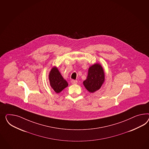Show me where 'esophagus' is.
Returning a JSON list of instances; mask_svg holds the SVG:
<instances>
[{"label":"esophagus","mask_w":149,"mask_h":149,"mask_svg":"<svg viewBox=\"0 0 149 149\" xmlns=\"http://www.w3.org/2000/svg\"><path fill=\"white\" fill-rule=\"evenodd\" d=\"M71 83L72 84H76L77 83V81L75 80H72L71 81Z\"/></svg>","instance_id":"34e87169"}]
</instances>
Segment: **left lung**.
<instances>
[{
	"label": "left lung",
	"instance_id": "1",
	"mask_svg": "<svg viewBox=\"0 0 149 149\" xmlns=\"http://www.w3.org/2000/svg\"><path fill=\"white\" fill-rule=\"evenodd\" d=\"M105 81V74L101 65L95 64L88 70L87 79L84 81V85L89 92L93 93L100 88Z\"/></svg>",
	"mask_w": 149,
	"mask_h": 149
}]
</instances>
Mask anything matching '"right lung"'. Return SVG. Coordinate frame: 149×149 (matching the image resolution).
Returning <instances> with one entry per match:
<instances>
[{
  "mask_svg": "<svg viewBox=\"0 0 149 149\" xmlns=\"http://www.w3.org/2000/svg\"><path fill=\"white\" fill-rule=\"evenodd\" d=\"M49 78L52 88L57 93L61 92L68 85L67 82L62 77L56 67L52 68L49 73Z\"/></svg>",
  "mask_w": 149,
  "mask_h": 149,
  "instance_id": "right-lung-1",
  "label": "right lung"
}]
</instances>
